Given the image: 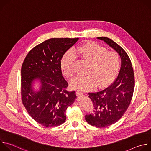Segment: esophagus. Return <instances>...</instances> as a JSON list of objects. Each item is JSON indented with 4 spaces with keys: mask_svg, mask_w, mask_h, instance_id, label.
I'll use <instances>...</instances> for the list:
<instances>
[{
    "mask_svg": "<svg viewBox=\"0 0 151 151\" xmlns=\"http://www.w3.org/2000/svg\"><path fill=\"white\" fill-rule=\"evenodd\" d=\"M76 95H77V96H81L83 95V93L82 92H80V91H77L76 92Z\"/></svg>",
    "mask_w": 151,
    "mask_h": 151,
    "instance_id": "obj_1",
    "label": "esophagus"
}]
</instances>
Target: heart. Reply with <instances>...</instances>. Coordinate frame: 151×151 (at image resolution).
<instances>
[{"label": "heart", "instance_id": "obj_1", "mask_svg": "<svg viewBox=\"0 0 151 151\" xmlns=\"http://www.w3.org/2000/svg\"><path fill=\"white\" fill-rule=\"evenodd\" d=\"M76 57L89 63L85 76H77L70 82V87L75 90L87 91L111 83L117 76L120 66L119 54L94 42H88L73 48L64 55L61 60L63 73L68 78L74 74L73 63Z\"/></svg>", "mask_w": 151, "mask_h": 151}]
</instances>
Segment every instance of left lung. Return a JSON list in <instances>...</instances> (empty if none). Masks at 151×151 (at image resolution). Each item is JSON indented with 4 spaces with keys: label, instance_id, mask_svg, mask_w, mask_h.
Returning <instances> with one entry per match:
<instances>
[{
    "label": "left lung",
    "instance_id": "obj_1",
    "mask_svg": "<svg viewBox=\"0 0 151 151\" xmlns=\"http://www.w3.org/2000/svg\"><path fill=\"white\" fill-rule=\"evenodd\" d=\"M97 39L104 41L121 58V69L115 81L100 91L88 93L94 111L93 114L86 115L85 119L92 126L104 128L117 122L126 112L132 100L135 80L131 60L124 50L108 37Z\"/></svg>",
    "mask_w": 151,
    "mask_h": 151
}]
</instances>
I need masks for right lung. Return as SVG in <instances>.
I'll use <instances>...</instances> for the list:
<instances>
[{"instance_id": "add662e5", "label": "right lung", "mask_w": 151, "mask_h": 151, "mask_svg": "<svg viewBox=\"0 0 151 151\" xmlns=\"http://www.w3.org/2000/svg\"><path fill=\"white\" fill-rule=\"evenodd\" d=\"M79 38H51L32 49L21 66V94L22 103L29 115L46 127L58 126L66 119V111L76 97L68 91L64 78L61 60ZM38 78L42 84L37 92L31 85Z\"/></svg>"}]
</instances>
